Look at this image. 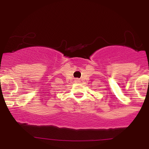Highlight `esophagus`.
<instances>
[{
    "label": "esophagus",
    "mask_w": 149,
    "mask_h": 149,
    "mask_svg": "<svg viewBox=\"0 0 149 149\" xmlns=\"http://www.w3.org/2000/svg\"><path fill=\"white\" fill-rule=\"evenodd\" d=\"M76 82H80V81H79V80H78V79H76Z\"/></svg>",
    "instance_id": "34e87169"
}]
</instances>
